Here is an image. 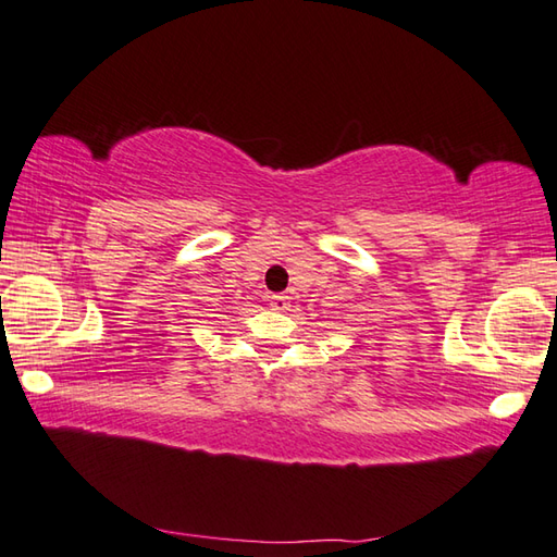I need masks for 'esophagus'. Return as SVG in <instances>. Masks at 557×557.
Wrapping results in <instances>:
<instances>
[{
  "label": "esophagus",
  "instance_id": "1",
  "mask_svg": "<svg viewBox=\"0 0 557 557\" xmlns=\"http://www.w3.org/2000/svg\"><path fill=\"white\" fill-rule=\"evenodd\" d=\"M268 304L272 311H287L289 309V297H282V294H272L268 297Z\"/></svg>",
  "mask_w": 557,
  "mask_h": 557
}]
</instances>
